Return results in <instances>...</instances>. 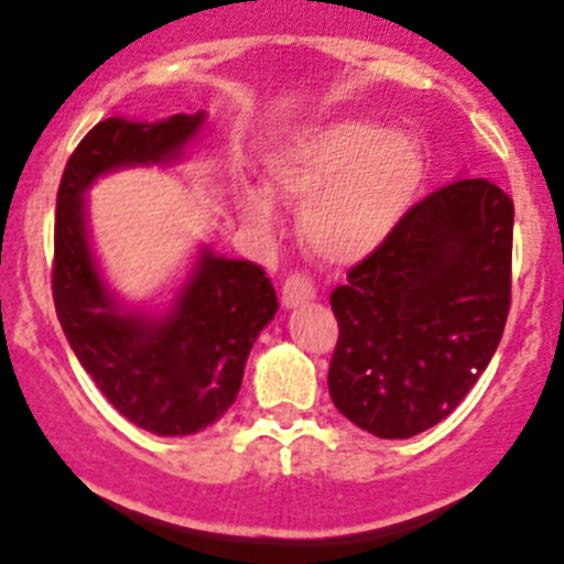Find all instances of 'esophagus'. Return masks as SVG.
<instances>
[{
	"label": "esophagus",
	"instance_id": "1",
	"mask_svg": "<svg viewBox=\"0 0 564 564\" xmlns=\"http://www.w3.org/2000/svg\"><path fill=\"white\" fill-rule=\"evenodd\" d=\"M314 297H316L314 281H311L308 275H303V272H294V275H289L286 281H283V292H281L283 308H297V305L308 303V300Z\"/></svg>",
	"mask_w": 564,
	"mask_h": 564
}]
</instances>
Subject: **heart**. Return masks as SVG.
<instances>
[{
    "mask_svg": "<svg viewBox=\"0 0 564 564\" xmlns=\"http://www.w3.org/2000/svg\"><path fill=\"white\" fill-rule=\"evenodd\" d=\"M270 176L289 204L303 206V239L327 264L375 253L419 198V145L371 120L338 118L311 126L272 154ZM242 209L259 226L275 220V198L261 184L242 189Z\"/></svg>",
    "mask_w": 564,
    "mask_h": 564,
    "instance_id": "obj_1",
    "label": "heart"
}]
</instances>
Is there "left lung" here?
I'll list each match as a JSON object with an SVG mask.
<instances>
[{
    "mask_svg": "<svg viewBox=\"0 0 564 564\" xmlns=\"http://www.w3.org/2000/svg\"><path fill=\"white\" fill-rule=\"evenodd\" d=\"M510 195L457 178L413 206L330 294L338 319L327 388L377 438H413L463 402L510 314Z\"/></svg>",
    "mask_w": 564,
    "mask_h": 564,
    "instance_id": "1",
    "label": "left lung"
}]
</instances>
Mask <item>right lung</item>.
I'll list each match as a JSON object with an SVG mask.
<instances>
[{
  "label": "right lung",
  "instance_id": "obj_1",
  "mask_svg": "<svg viewBox=\"0 0 564 564\" xmlns=\"http://www.w3.org/2000/svg\"><path fill=\"white\" fill-rule=\"evenodd\" d=\"M204 120H101L76 145L57 189L52 294L65 338L109 404L165 438L209 427L237 402L250 347L278 311L275 286L253 261L204 248L167 314L123 308L93 259L85 193L104 173L176 162Z\"/></svg>",
  "mask_w": 564,
  "mask_h": 564
}]
</instances>
